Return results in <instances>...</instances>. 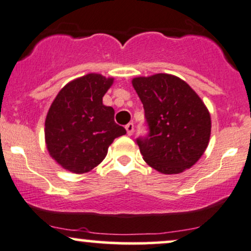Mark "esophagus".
Here are the masks:
<instances>
[{
    "mask_svg": "<svg viewBox=\"0 0 251 251\" xmlns=\"http://www.w3.org/2000/svg\"><path fill=\"white\" fill-rule=\"evenodd\" d=\"M126 134L130 136V135H132V132H134V125H132V123H128V125L126 126Z\"/></svg>",
    "mask_w": 251,
    "mask_h": 251,
    "instance_id": "34e87169",
    "label": "esophagus"
}]
</instances>
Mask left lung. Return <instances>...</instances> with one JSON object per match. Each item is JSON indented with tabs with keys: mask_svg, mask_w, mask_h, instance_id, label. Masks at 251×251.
Here are the masks:
<instances>
[{
	"mask_svg": "<svg viewBox=\"0 0 251 251\" xmlns=\"http://www.w3.org/2000/svg\"><path fill=\"white\" fill-rule=\"evenodd\" d=\"M149 134L137 138L143 160L166 175L183 173L201 158L211 132L208 108L187 82L170 74L132 78Z\"/></svg>",
	"mask_w": 251,
	"mask_h": 251,
	"instance_id": "8db88e82",
	"label": "left lung"
}]
</instances>
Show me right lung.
<instances>
[{
    "mask_svg": "<svg viewBox=\"0 0 251 251\" xmlns=\"http://www.w3.org/2000/svg\"><path fill=\"white\" fill-rule=\"evenodd\" d=\"M113 83V77L87 74L64 85L50 105L44 123L47 149L68 172L89 173L104 160L115 138L126 135L115 123L114 109L102 102Z\"/></svg>",
    "mask_w": 251,
    "mask_h": 251,
    "instance_id": "add662e5",
    "label": "right lung"
}]
</instances>
